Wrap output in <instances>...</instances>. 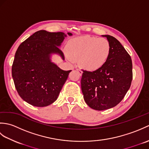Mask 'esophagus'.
Returning <instances> with one entry per match:
<instances>
[{
  "label": "esophagus",
  "instance_id": "obj_1",
  "mask_svg": "<svg viewBox=\"0 0 149 149\" xmlns=\"http://www.w3.org/2000/svg\"><path fill=\"white\" fill-rule=\"evenodd\" d=\"M77 72H79V74L80 75H81L82 74H83V71H82L81 70H80V69H77Z\"/></svg>",
  "mask_w": 149,
  "mask_h": 149
}]
</instances>
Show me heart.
<instances>
[{"label": "heart", "instance_id": "heart-1", "mask_svg": "<svg viewBox=\"0 0 149 149\" xmlns=\"http://www.w3.org/2000/svg\"><path fill=\"white\" fill-rule=\"evenodd\" d=\"M66 58L70 63L79 61L81 68L89 72L102 68L108 61L111 45L106 38L84 36L68 41Z\"/></svg>", "mask_w": 149, "mask_h": 149}]
</instances>
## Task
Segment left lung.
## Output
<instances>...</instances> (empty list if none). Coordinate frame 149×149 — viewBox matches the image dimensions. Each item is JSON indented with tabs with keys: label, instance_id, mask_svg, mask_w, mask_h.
I'll return each mask as SVG.
<instances>
[{
	"label": "left lung",
	"instance_id": "obj_1",
	"mask_svg": "<svg viewBox=\"0 0 149 149\" xmlns=\"http://www.w3.org/2000/svg\"><path fill=\"white\" fill-rule=\"evenodd\" d=\"M102 36L111 45L108 61L97 71L83 70L81 81L84 101L91 108L97 111L110 109L121 102L132 79L131 56L115 38Z\"/></svg>",
	"mask_w": 149,
	"mask_h": 149
}]
</instances>
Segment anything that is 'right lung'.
Masks as SVG:
<instances>
[{
    "mask_svg": "<svg viewBox=\"0 0 149 149\" xmlns=\"http://www.w3.org/2000/svg\"><path fill=\"white\" fill-rule=\"evenodd\" d=\"M66 36L62 32L40 30L19 45L12 65V77L18 95L31 105L45 107L58 99L71 70L60 68L52 61L51 56L58 54L65 60L59 47Z\"/></svg>",
    "mask_w": 149,
    "mask_h": 149,
    "instance_id": "right-lung-1",
    "label": "right lung"
}]
</instances>
